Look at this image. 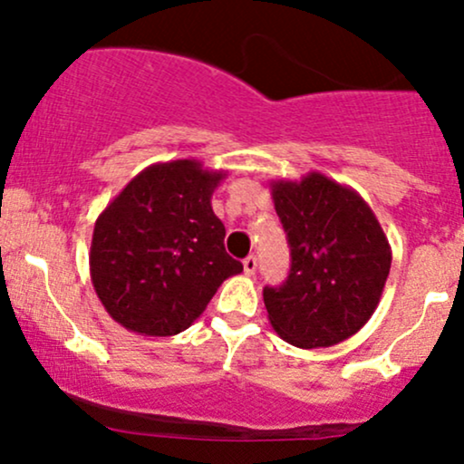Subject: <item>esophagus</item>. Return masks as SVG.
Listing matches in <instances>:
<instances>
[{
	"mask_svg": "<svg viewBox=\"0 0 464 464\" xmlns=\"http://www.w3.org/2000/svg\"><path fill=\"white\" fill-rule=\"evenodd\" d=\"M244 273L246 275H255V270H257V257H253V255H248L246 259H244Z\"/></svg>",
	"mask_w": 464,
	"mask_h": 464,
	"instance_id": "1",
	"label": "esophagus"
}]
</instances>
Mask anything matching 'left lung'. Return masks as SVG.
<instances>
[{"mask_svg": "<svg viewBox=\"0 0 464 464\" xmlns=\"http://www.w3.org/2000/svg\"><path fill=\"white\" fill-rule=\"evenodd\" d=\"M292 266L281 287H264L268 321L285 343L324 349L364 327L391 273V244L349 185L305 174L270 183Z\"/></svg>", "mask_w": 464, "mask_h": 464, "instance_id": "1", "label": "left lung"}]
</instances>
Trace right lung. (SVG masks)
Returning a JSON list of instances; mask_svg holds the SVG:
<instances>
[{"mask_svg":"<svg viewBox=\"0 0 464 464\" xmlns=\"http://www.w3.org/2000/svg\"><path fill=\"white\" fill-rule=\"evenodd\" d=\"M227 179L196 159L152 163L93 227L89 270L104 310L140 335H177L242 264L225 250L211 196Z\"/></svg>","mask_w":464,"mask_h":464,"instance_id":"1","label":"right lung"}]
</instances>
